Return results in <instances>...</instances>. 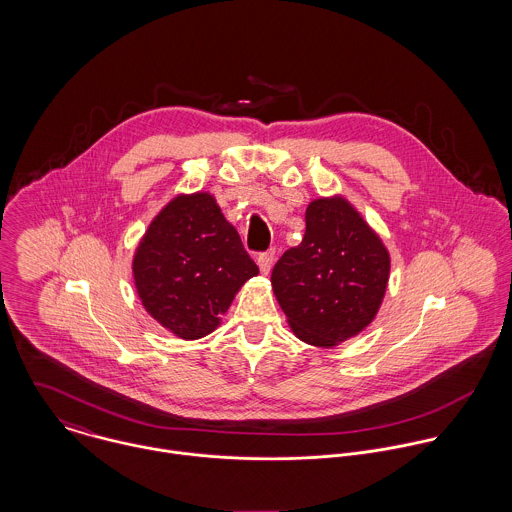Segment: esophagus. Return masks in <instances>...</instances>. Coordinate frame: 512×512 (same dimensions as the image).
Listing matches in <instances>:
<instances>
[{
    "mask_svg": "<svg viewBox=\"0 0 512 512\" xmlns=\"http://www.w3.org/2000/svg\"><path fill=\"white\" fill-rule=\"evenodd\" d=\"M256 262H258V266H260V272H262L264 276H268L270 270H272V264H274V250L260 254V256L256 258Z\"/></svg>",
    "mask_w": 512,
    "mask_h": 512,
    "instance_id": "34e87169",
    "label": "esophagus"
}]
</instances>
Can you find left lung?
Masks as SVG:
<instances>
[{
    "label": "left lung",
    "instance_id": "1",
    "mask_svg": "<svg viewBox=\"0 0 512 512\" xmlns=\"http://www.w3.org/2000/svg\"><path fill=\"white\" fill-rule=\"evenodd\" d=\"M388 278L382 238L343 195H333L307 205L303 240L274 266L272 290L293 335L331 349L372 323Z\"/></svg>",
    "mask_w": 512,
    "mask_h": 512
}]
</instances>
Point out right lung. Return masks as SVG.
I'll use <instances>...</instances> for the list:
<instances>
[{
	"mask_svg": "<svg viewBox=\"0 0 512 512\" xmlns=\"http://www.w3.org/2000/svg\"><path fill=\"white\" fill-rule=\"evenodd\" d=\"M136 292L147 313L175 337L213 333L258 266L209 191L179 193L149 222L134 260Z\"/></svg>",
	"mask_w": 512,
	"mask_h": 512,
	"instance_id": "add662e5",
	"label": "right lung"
}]
</instances>
